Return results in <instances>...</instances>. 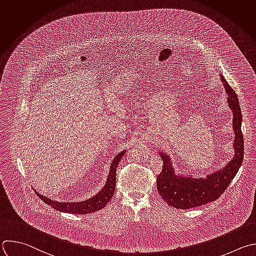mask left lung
Listing matches in <instances>:
<instances>
[{
  "label": "left lung",
  "mask_w": 256,
  "mask_h": 256,
  "mask_svg": "<svg viewBox=\"0 0 256 256\" xmlns=\"http://www.w3.org/2000/svg\"><path fill=\"white\" fill-rule=\"evenodd\" d=\"M221 81L228 94V106L233 112V130L235 134L233 148L234 156L222 168L207 175L205 178H192V176L177 175L171 158L166 152H158L164 164L162 172L156 177V188L164 202L178 209H190L202 206L218 199L236 176L243 162L244 142L241 132L242 114L238 98L224 76Z\"/></svg>",
  "instance_id": "1"
}]
</instances>
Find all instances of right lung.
<instances>
[{
  "mask_svg": "<svg viewBox=\"0 0 256 256\" xmlns=\"http://www.w3.org/2000/svg\"><path fill=\"white\" fill-rule=\"evenodd\" d=\"M126 150L120 152L118 156H114L112 160V162L110 164V174L106 179V183L102 191H100L96 195L92 196L90 199H88L85 201L80 202H59V201H53L49 199L46 196H43L39 194L36 190L35 193L37 196L42 199L47 205L51 206L52 208L56 209L57 211L66 212V213H72V214H88L96 211H98L108 203V201L112 198L116 190V168L124 156Z\"/></svg>",
  "mask_w": 256,
  "mask_h": 256,
  "instance_id": "add662e5",
  "label": "right lung"
}]
</instances>
